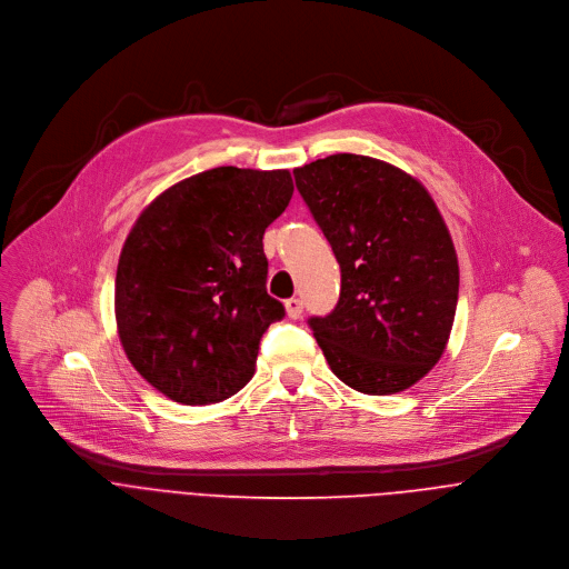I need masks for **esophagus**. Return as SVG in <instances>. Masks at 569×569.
<instances>
[{"label": "esophagus", "mask_w": 569, "mask_h": 569, "mask_svg": "<svg viewBox=\"0 0 569 569\" xmlns=\"http://www.w3.org/2000/svg\"><path fill=\"white\" fill-rule=\"evenodd\" d=\"M301 310H303V303H301V299H288L286 301V312H288V317L290 319H299L301 317Z\"/></svg>", "instance_id": "1"}]
</instances>
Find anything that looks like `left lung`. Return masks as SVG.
<instances>
[{"instance_id":"8db88e82","label":"left lung","mask_w":569,"mask_h":569,"mask_svg":"<svg viewBox=\"0 0 569 569\" xmlns=\"http://www.w3.org/2000/svg\"><path fill=\"white\" fill-rule=\"evenodd\" d=\"M342 270L336 310L308 323L331 371L389 396L443 356L459 297L450 231L428 189L382 159L338 152L295 169Z\"/></svg>"}]
</instances>
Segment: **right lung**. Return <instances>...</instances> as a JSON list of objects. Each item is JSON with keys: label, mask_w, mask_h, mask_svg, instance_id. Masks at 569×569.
<instances>
[{"label": "right lung", "mask_w": 569, "mask_h": 569, "mask_svg": "<svg viewBox=\"0 0 569 569\" xmlns=\"http://www.w3.org/2000/svg\"><path fill=\"white\" fill-rule=\"evenodd\" d=\"M290 171L218 167L161 191L134 220L114 281L130 365L182 405L246 387L283 303L266 290L263 233L292 198Z\"/></svg>", "instance_id": "add662e5"}]
</instances>
